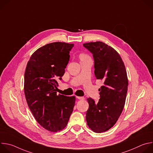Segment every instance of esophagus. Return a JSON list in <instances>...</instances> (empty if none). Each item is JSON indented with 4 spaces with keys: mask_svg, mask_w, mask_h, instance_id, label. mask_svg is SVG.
I'll use <instances>...</instances> for the list:
<instances>
[{
    "mask_svg": "<svg viewBox=\"0 0 153 153\" xmlns=\"http://www.w3.org/2000/svg\"><path fill=\"white\" fill-rule=\"evenodd\" d=\"M76 97L79 100H84L85 98L83 97H80V96H76Z\"/></svg>",
    "mask_w": 153,
    "mask_h": 153,
    "instance_id": "obj_1",
    "label": "esophagus"
}]
</instances>
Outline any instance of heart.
Returning <instances> with one entry per match:
<instances>
[{"mask_svg": "<svg viewBox=\"0 0 153 153\" xmlns=\"http://www.w3.org/2000/svg\"><path fill=\"white\" fill-rule=\"evenodd\" d=\"M79 58L80 60H83V59H90L89 56L88 54H86V53H80L79 55Z\"/></svg>", "mask_w": 153, "mask_h": 153, "instance_id": "b5f03b06", "label": "heart"}]
</instances>
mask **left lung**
Returning a JSON list of instances; mask_svg holds the SVG:
<instances>
[{
	"label": "left lung",
	"instance_id": "8db88e82",
	"mask_svg": "<svg viewBox=\"0 0 153 153\" xmlns=\"http://www.w3.org/2000/svg\"><path fill=\"white\" fill-rule=\"evenodd\" d=\"M83 46L93 54L94 74L103 82L99 89L97 103L88 98L89 108L86 120L95 133L105 132L112 128L124 108L128 90V77L124 63L119 54L111 47L97 41L85 43Z\"/></svg>",
	"mask_w": 153,
	"mask_h": 153
}]
</instances>
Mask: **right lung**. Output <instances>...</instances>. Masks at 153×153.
Wrapping results in <instances>:
<instances>
[{
	"label": "right lung",
	"instance_id": "obj_1",
	"mask_svg": "<svg viewBox=\"0 0 153 153\" xmlns=\"http://www.w3.org/2000/svg\"><path fill=\"white\" fill-rule=\"evenodd\" d=\"M73 43L56 42L37 49L27 63L24 93L27 104L37 122L51 132L66 127L75 105V96L57 94L70 60Z\"/></svg>",
	"mask_w": 153,
	"mask_h": 153
}]
</instances>
